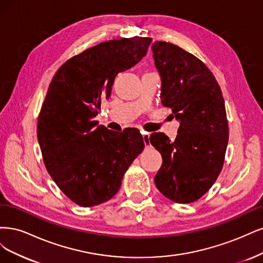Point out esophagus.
I'll return each instance as SVG.
<instances>
[{
	"label": "esophagus",
	"mask_w": 263,
	"mask_h": 263,
	"mask_svg": "<svg viewBox=\"0 0 263 263\" xmlns=\"http://www.w3.org/2000/svg\"><path fill=\"white\" fill-rule=\"evenodd\" d=\"M143 141H144V144H145V147L151 146V142H149V135H148V133H146V132H144V133H143Z\"/></svg>",
	"instance_id": "obj_1"
}]
</instances>
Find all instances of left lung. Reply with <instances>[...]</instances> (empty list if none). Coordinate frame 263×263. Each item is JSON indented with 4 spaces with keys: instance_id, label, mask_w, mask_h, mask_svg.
<instances>
[{
    "instance_id": "left-lung-1",
    "label": "left lung",
    "mask_w": 263,
    "mask_h": 263,
    "mask_svg": "<svg viewBox=\"0 0 263 263\" xmlns=\"http://www.w3.org/2000/svg\"><path fill=\"white\" fill-rule=\"evenodd\" d=\"M152 50L163 106L180 121L175 141L162 132L151 134L163 157L154 181L169 200L191 203L204 196L223 168L230 134L224 98L214 75L196 55L166 41H155Z\"/></svg>"
}]
</instances>
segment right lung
<instances>
[{"label": "right lung", "instance_id": "add662e5", "mask_svg": "<svg viewBox=\"0 0 263 263\" xmlns=\"http://www.w3.org/2000/svg\"><path fill=\"white\" fill-rule=\"evenodd\" d=\"M151 42L139 36L101 42L69 59L50 83L37 124L42 159L58 187L81 206L114 198L144 148L138 129L115 132L94 118L117 74L140 62Z\"/></svg>", "mask_w": 263, "mask_h": 263}]
</instances>
